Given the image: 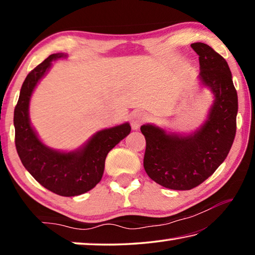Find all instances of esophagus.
I'll return each mask as SVG.
<instances>
[{"label": "esophagus", "mask_w": 255, "mask_h": 255, "mask_svg": "<svg viewBox=\"0 0 255 255\" xmlns=\"http://www.w3.org/2000/svg\"><path fill=\"white\" fill-rule=\"evenodd\" d=\"M146 119H147V117H146L144 112L138 111L136 114H133L131 118V127L133 130H137V129L140 127V125L146 122Z\"/></svg>", "instance_id": "obj_1"}]
</instances>
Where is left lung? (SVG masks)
Listing matches in <instances>:
<instances>
[{
    "label": "left lung",
    "mask_w": 255,
    "mask_h": 255,
    "mask_svg": "<svg viewBox=\"0 0 255 255\" xmlns=\"http://www.w3.org/2000/svg\"><path fill=\"white\" fill-rule=\"evenodd\" d=\"M191 47L199 55L201 84L214 94L208 119L198 130L183 136L149 124L140 127L146 139V173L172 190L193 189L208 179L225 161L236 133L239 102L227 62L204 42Z\"/></svg>",
    "instance_id": "8db88e82"
}]
</instances>
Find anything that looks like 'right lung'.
Returning <instances> with one entry per match:
<instances>
[{"label": "right lung", "instance_id": "right-lung-1", "mask_svg": "<svg viewBox=\"0 0 255 255\" xmlns=\"http://www.w3.org/2000/svg\"><path fill=\"white\" fill-rule=\"evenodd\" d=\"M67 55H50L25 77L14 109L15 147L23 166L34 180L49 191L74 197L90 191L100 182L108 153L130 132V125L103 129L84 146L72 152H59L46 146L30 124L29 102L34 88L51 66V62Z\"/></svg>", "mask_w": 255, "mask_h": 255}]
</instances>
